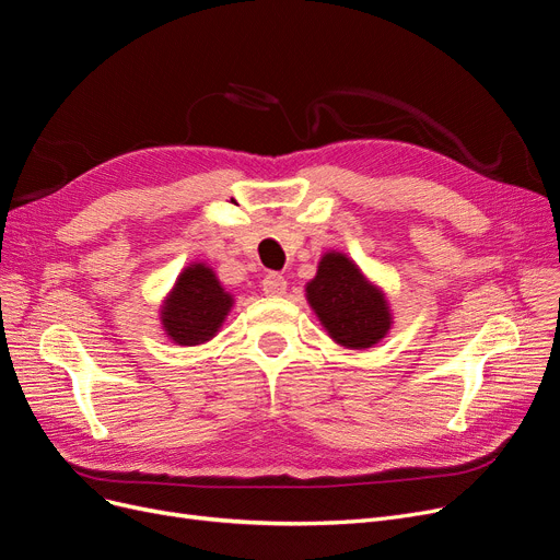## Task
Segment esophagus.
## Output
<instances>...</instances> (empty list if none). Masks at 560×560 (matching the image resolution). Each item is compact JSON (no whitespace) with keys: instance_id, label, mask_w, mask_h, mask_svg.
Instances as JSON below:
<instances>
[{"instance_id":"obj_1","label":"esophagus","mask_w":560,"mask_h":560,"mask_svg":"<svg viewBox=\"0 0 560 560\" xmlns=\"http://www.w3.org/2000/svg\"><path fill=\"white\" fill-rule=\"evenodd\" d=\"M285 285L288 283L281 275L270 272V275H265V279H262V293L270 295V298H279V295L285 293Z\"/></svg>"}]
</instances>
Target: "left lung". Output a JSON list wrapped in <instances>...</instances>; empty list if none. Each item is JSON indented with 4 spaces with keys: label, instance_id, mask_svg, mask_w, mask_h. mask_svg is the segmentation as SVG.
I'll return each instance as SVG.
<instances>
[{
    "label": "left lung",
    "instance_id": "8db88e82",
    "mask_svg": "<svg viewBox=\"0 0 560 560\" xmlns=\"http://www.w3.org/2000/svg\"><path fill=\"white\" fill-rule=\"evenodd\" d=\"M306 300L338 346L366 350L392 329V308L382 290L346 254L327 252L306 283Z\"/></svg>",
    "mask_w": 560,
    "mask_h": 560
}]
</instances>
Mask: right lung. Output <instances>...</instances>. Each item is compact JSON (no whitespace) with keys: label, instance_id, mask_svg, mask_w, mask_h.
<instances>
[{"label":"right lung","instance_id":"obj_1","mask_svg":"<svg viewBox=\"0 0 560 560\" xmlns=\"http://www.w3.org/2000/svg\"><path fill=\"white\" fill-rule=\"evenodd\" d=\"M231 306L233 295L222 288L212 267L191 262L178 275L174 290L166 295L160 320L176 346H201L220 331Z\"/></svg>","mask_w":560,"mask_h":560}]
</instances>
